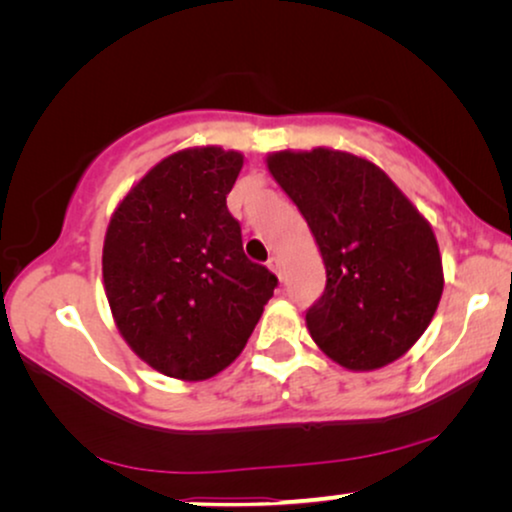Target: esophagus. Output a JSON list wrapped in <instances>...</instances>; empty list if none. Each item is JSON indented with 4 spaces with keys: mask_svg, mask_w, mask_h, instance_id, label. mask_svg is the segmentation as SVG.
I'll use <instances>...</instances> for the list:
<instances>
[{
    "mask_svg": "<svg viewBox=\"0 0 512 512\" xmlns=\"http://www.w3.org/2000/svg\"><path fill=\"white\" fill-rule=\"evenodd\" d=\"M268 268H270L272 272H275V275H277L279 279H282V272H279V258H275V256H272V258H270V261H268Z\"/></svg>",
    "mask_w": 512,
    "mask_h": 512,
    "instance_id": "1",
    "label": "esophagus"
}]
</instances>
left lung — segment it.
<instances>
[{
	"label": "left lung",
	"mask_w": 512,
	"mask_h": 512,
	"mask_svg": "<svg viewBox=\"0 0 512 512\" xmlns=\"http://www.w3.org/2000/svg\"><path fill=\"white\" fill-rule=\"evenodd\" d=\"M268 170L305 216L326 289L305 314L328 359L375 370L401 359L443 296L431 223L375 163L347 151H277Z\"/></svg>",
	"instance_id": "1"
}]
</instances>
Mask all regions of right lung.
Here are the masks:
<instances>
[{
    "instance_id": "right-lung-1",
    "label": "right lung",
    "mask_w": 512,
    "mask_h": 512,
    "mask_svg": "<svg viewBox=\"0 0 512 512\" xmlns=\"http://www.w3.org/2000/svg\"><path fill=\"white\" fill-rule=\"evenodd\" d=\"M240 151L193 146L153 165L111 214L102 277L111 314L153 370L209 380L247 345L277 277L251 263L226 195Z\"/></svg>"
}]
</instances>
